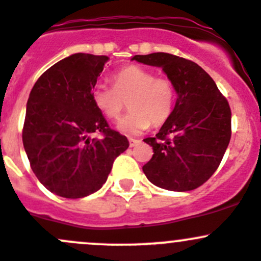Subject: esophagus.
<instances>
[{
    "instance_id": "1",
    "label": "esophagus",
    "mask_w": 261,
    "mask_h": 261,
    "mask_svg": "<svg viewBox=\"0 0 261 261\" xmlns=\"http://www.w3.org/2000/svg\"><path fill=\"white\" fill-rule=\"evenodd\" d=\"M139 139H134V138H129V146L130 147H134V146H137V144L139 143Z\"/></svg>"
}]
</instances>
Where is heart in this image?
<instances>
[{"label":"heart","mask_w":261,"mask_h":261,"mask_svg":"<svg viewBox=\"0 0 261 261\" xmlns=\"http://www.w3.org/2000/svg\"><path fill=\"white\" fill-rule=\"evenodd\" d=\"M114 87L96 84L91 99L95 108L110 120L120 117L128 100L130 112L118 122L117 129L128 136L142 133L151 125L164 124L174 109L175 87L170 80L154 77L141 66L130 64L113 74Z\"/></svg>","instance_id":"b5f03b06"}]
</instances>
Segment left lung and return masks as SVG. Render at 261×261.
<instances>
[{"label": "left lung", "mask_w": 261, "mask_h": 261, "mask_svg": "<svg viewBox=\"0 0 261 261\" xmlns=\"http://www.w3.org/2000/svg\"><path fill=\"white\" fill-rule=\"evenodd\" d=\"M132 61L160 67L177 95L169 119L156 137L143 139L153 148L142 167L156 187L189 192L218 169L231 139V109L212 77L189 59L169 53L134 56Z\"/></svg>", "instance_id": "8db88e82"}]
</instances>
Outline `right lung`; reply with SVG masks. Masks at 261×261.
I'll return each instance as SVG.
<instances>
[{"label": "right lung", "mask_w": 261, "mask_h": 261, "mask_svg": "<svg viewBox=\"0 0 261 261\" xmlns=\"http://www.w3.org/2000/svg\"><path fill=\"white\" fill-rule=\"evenodd\" d=\"M108 61L107 56L72 54L46 69L30 91L22 143L35 176L59 197L77 199L97 192L114 160L129 147L91 99ZM94 133L103 137L95 139Z\"/></svg>", "instance_id": "obj_1"}]
</instances>
